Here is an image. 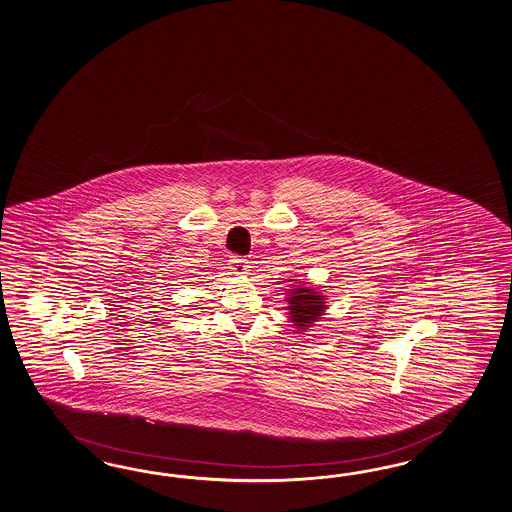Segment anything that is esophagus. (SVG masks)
<instances>
[{"label":"esophagus","instance_id":"34e87169","mask_svg":"<svg viewBox=\"0 0 512 512\" xmlns=\"http://www.w3.org/2000/svg\"><path fill=\"white\" fill-rule=\"evenodd\" d=\"M230 263H232L234 273H237V275H247L250 265L245 258H241V256H232Z\"/></svg>","mask_w":512,"mask_h":512}]
</instances>
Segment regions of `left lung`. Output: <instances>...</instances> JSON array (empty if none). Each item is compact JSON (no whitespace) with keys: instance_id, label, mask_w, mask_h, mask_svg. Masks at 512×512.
Listing matches in <instances>:
<instances>
[{"instance_id":"obj_1","label":"left lung","mask_w":512,"mask_h":512,"mask_svg":"<svg viewBox=\"0 0 512 512\" xmlns=\"http://www.w3.org/2000/svg\"><path fill=\"white\" fill-rule=\"evenodd\" d=\"M289 323L297 330H308L325 315L327 301L325 295H321L317 289L310 286H295L289 289L288 299Z\"/></svg>"}]
</instances>
